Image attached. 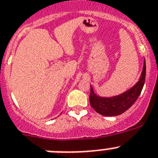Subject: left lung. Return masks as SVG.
Wrapping results in <instances>:
<instances>
[{"mask_svg":"<svg viewBox=\"0 0 158 158\" xmlns=\"http://www.w3.org/2000/svg\"><path fill=\"white\" fill-rule=\"evenodd\" d=\"M146 79V62L139 81L135 86L119 96L111 98H104L97 96L93 92L91 86L89 102L92 107L97 113L105 116H115L123 114L133 105L140 96Z\"/></svg>","mask_w":158,"mask_h":158,"instance_id":"obj_1","label":"left lung"}]
</instances>
